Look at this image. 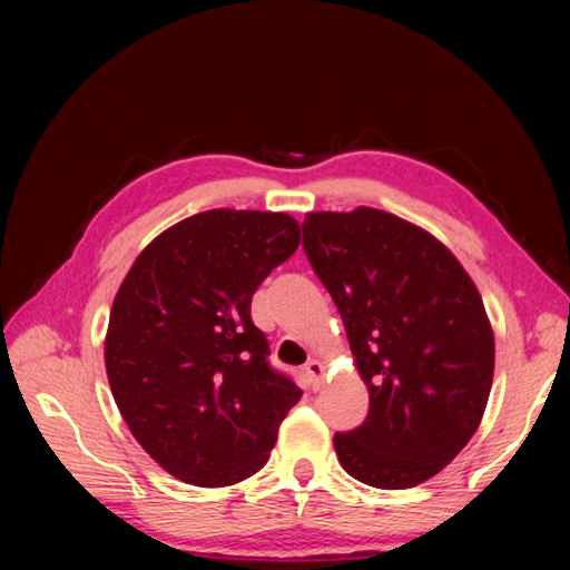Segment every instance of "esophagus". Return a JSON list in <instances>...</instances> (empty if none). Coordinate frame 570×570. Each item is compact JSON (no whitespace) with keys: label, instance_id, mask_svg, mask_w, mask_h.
<instances>
[{"label":"esophagus","instance_id":"esophagus-1","mask_svg":"<svg viewBox=\"0 0 570 570\" xmlns=\"http://www.w3.org/2000/svg\"><path fill=\"white\" fill-rule=\"evenodd\" d=\"M303 374H306V379H308V386L313 391H317V389L323 386V381H325V366L317 362V360H311L306 364V368H303Z\"/></svg>","mask_w":570,"mask_h":570}]
</instances>
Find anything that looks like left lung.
Returning a JSON list of instances; mask_svg holds the SVG:
<instances>
[{
	"label": "left lung",
	"instance_id": "left-lung-1",
	"mask_svg": "<svg viewBox=\"0 0 570 570\" xmlns=\"http://www.w3.org/2000/svg\"><path fill=\"white\" fill-rule=\"evenodd\" d=\"M301 228L368 389L366 420L335 434L342 469L386 491L432 479L479 430L491 393L479 288L434 235L386 210H321Z\"/></svg>",
	"mask_w": 570,
	"mask_h": 570
}]
</instances>
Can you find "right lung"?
Wrapping results in <instances>:
<instances>
[{
    "instance_id": "obj_1",
    "label": "right lung",
    "mask_w": 570,
    "mask_h": 570,
    "mask_svg": "<svg viewBox=\"0 0 570 570\" xmlns=\"http://www.w3.org/2000/svg\"><path fill=\"white\" fill-rule=\"evenodd\" d=\"M298 243L286 214L204 210L157 235L118 288L106 376L130 432L175 479H249L301 401L249 315L257 286Z\"/></svg>"
}]
</instances>
